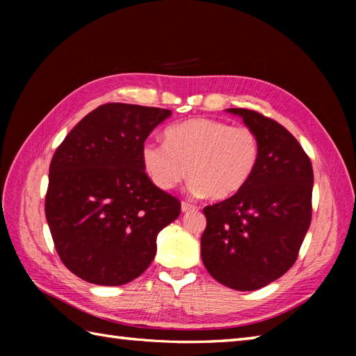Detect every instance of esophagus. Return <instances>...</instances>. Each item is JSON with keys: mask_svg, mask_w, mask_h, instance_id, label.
<instances>
[{"mask_svg": "<svg viewBox=\"0 0 356 356\" xmlns=\"http://www.w3.org/2000/svg\"><path fill=\"white\" fill-rule=\"evenodd\" d=\"M182 213H190V211H194V209H197V207H194V205H191V203H188V202H182Z\"/></svg>", "mask_w": 356, "mask_h": 356, "instance_id": "1", "label": "esophagus"}]
</instances>
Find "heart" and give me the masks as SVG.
<instances>
[{"label":"heart","mask_w":356,"mask_h":356,"mask_svg":"<svg viewBox=\"0 0 356 356\" xmlns=\"http://www.w3.org/2000/svg\"><path fill=\"white\" fill-rule=\"evenodd\" d=\"M165 140H145L140 149L143 168L161 190H171L188 174L195 195L225 200L243 190L260 162L255 131L223 120L188 119L166 128Z\"/></svg>","instance_id":"1"}]
</instances>
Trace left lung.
Listing matches in <instances>:
<instances>
[{
  "mask_svg": "<svg viewBox=\"0 0 356 356\" xmlns=\"http://www.w3.org/2000/svg\"><path fill=\"white\" fill-rule=\"evenodd\" d=\"M259 136L260 162L232 197L203 208L202 260L218 283L255 291L286 274L312 217L314 171L298 140L260 113L228 108Z\"/></svg>",
  "mask_w": 356,
  "mask_h": 356,
  "instance_id": "obj_1",
  "label": "left lung"
}]
</instances>
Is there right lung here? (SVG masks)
<instances>
[{"mask_svg": "<svg viewBox=\"0 0 356 356\" xmlns=\"http://www.w3.org/2000/svg\"><path fill=\"white\" fill-rule=\"evenodd\" d=\"M170 110L105 104L65 136L49 170L45 218L59 259L88 283L120 286L143 274L156 238L180 214L140 149Z\"/></svg>", "mask_w": 356, "mask_h": 356, "instance_id": "obj_1", "label": "right lung"}]
</instances>
